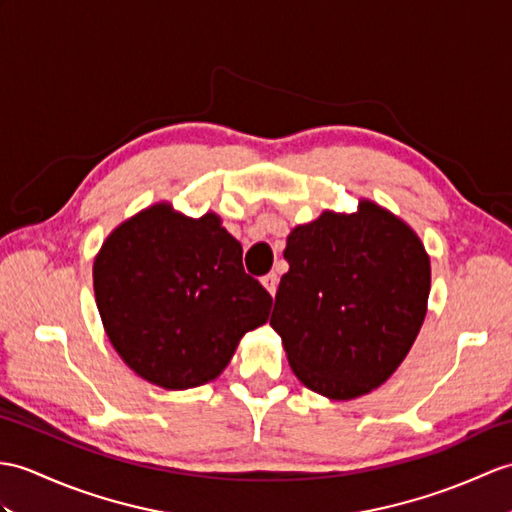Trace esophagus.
I'll return each instance as SVG.
<instances>
[{
    "label": "esophagus",
    "instance_id": "34e87169",
    "mask_svg": "<svg viewBox=\"0 0 512 512\" xmlns=\"http://www.w3.org/2000/svg\"><path fill=\"white\" fill-rule=\"evenodd\" d=\"M261 283H264V288L275 296L277 294V285H279V277L275 275V272H270V275H266L264 279H261Z\"/></svg>",
    "mask_w": 512,
    "mask_h": 512
}]
</instances>
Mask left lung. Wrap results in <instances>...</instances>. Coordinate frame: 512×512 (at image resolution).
Segmentation results:
<instances>
[{"label":"left lung","mask_w":512,"mask_h":512,"mask_svg":"<svg viewBox=\"0 0 512 512\" xmlns=\"http://www.w3.org/2000/svg\"><path fill=\"white\" fill-rule=\"evenodd\" d=\"M290 270L270 325L299 382L349 401L382 386L406 360L427 314L432 268L408 222L362 198L288 235Z\"/></svg>","instance_id":"1"}]
</instances>
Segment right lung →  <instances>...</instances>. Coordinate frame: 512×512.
I'll list each match as a JSON object with an SVG mask.
<instances>
[{
	"mask_svg": "<svg viewBox=\"0 0 512 512\" xmlns=\"http://www.w3.org/2000/svg\"><path fill=\"white\" fill-rule=\"evenodd\" d=\"M95 303L128 368L165 390L213 382L270 294L248 277L242 244L218 213L189 218L154 202L106 237L93 261Z\"/></svg>",
	"mask_w": 512,
	"mask_h": 512,
	"instance_id": "add662e5",
	"label": "right lung"
}]
</instances>
